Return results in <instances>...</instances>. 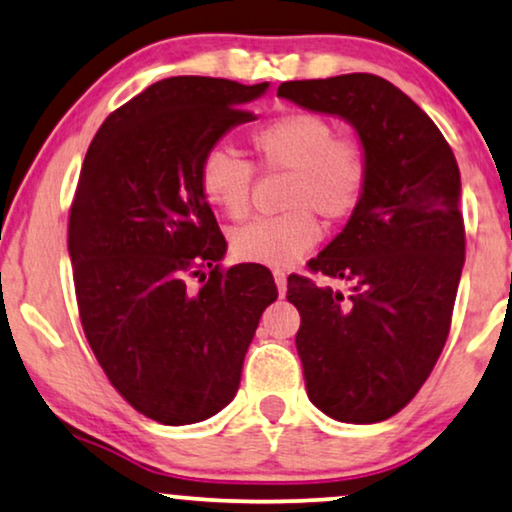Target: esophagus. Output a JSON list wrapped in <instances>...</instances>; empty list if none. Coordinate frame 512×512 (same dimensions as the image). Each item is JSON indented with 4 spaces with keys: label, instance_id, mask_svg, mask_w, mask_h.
<instances>
[{
    "label": "esophagus",
    "instance_id": "esophagus-1",
    "mask_svg": "<svg viewBox=\"0 0 512 512\" xmlns=\"http://www.w3.org/2000/svg\"><path fill=\"white\" fill-rule=\"evenodd\" d=\"M274 281H276L278 295H286V288H288V274H286V271L274 269Z\"/></svg>",
    "mask_w": 512,
    "mask_h": 512
}]
</instances>
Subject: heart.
I'll use <instances>...</instances> for the list:
<instances>
[{"label": "heart", "mask_w": 512, "mask_h": 512, "mask_svg": "<svg viewBox=\"0 0 512 512\" xmlns=\"http://www.w3.org/2000/svg\"><path fill=\"white\" fill-rule=\"evenodd\" d=\"M250 148L267 170L293 172L288 212L257 217L231 231V252L243 262L288 267L321 238L314 212L340 222L366 196L368 153L357 137L335 132L333 122L312 111H288L250 132ZM198 191L212 210L243 219L250 210L252 165L226 148H210L198 163Z\"/></svg>", "instance_id": "heart-1"}]
</instances>
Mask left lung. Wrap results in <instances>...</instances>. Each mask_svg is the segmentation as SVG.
Here are the masks:
<instances>
[{
  "label": "left lung",
  "instance_id": "1",
  "mask_svg": "<svg viewBox=\"0 0 512 512\" xmlns=\"http://www.w3.org/2000/svg\"><path fill=\"white\" fill-rule=\"evenodd\" d=\"M278 96L357 127L366 196L342 234L309 260L338 290L288 276L304 387L342 423H380L423 387L449 338L465 262L461 172L435 122L371 73L283 82Z\"/></svg>",
  "mask_w": 512,
  "mask_h": 512
}]
</instances>
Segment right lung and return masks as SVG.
<instances>
[{"label": "right lung", "mask_w": 512, "mask_h": 512, "mask_svg": "<svg viewBox=\"0 0 512 512\" xmlns=\"http://www.w3.org/2000/svg\"><path fill=\"white\" fill-rule=\"evenodd\" d=\"M269 84L181 75L103 120L70 205L77 312L120 397L163 425L215 416L236 397L269 269H224L226 241L198 163Z\"/></svg>", "instance_id": "add662e5"}]
</instances>
